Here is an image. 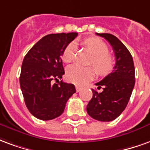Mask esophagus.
Segmentation results:
<instances>
[{
    "label": "esophagus",
    "instance_id": "34e87169",
    "mask_svg": "<svg viewBox=\"0 0 150 150\" xmlns=\"http://www.w3.org/2000/svg\"><path fill=\"white\" fill-rule=\"evenodd\" d=\"M81 90V87H80V86H76V91L78 93Z\"/></svg>",
    "mask_w": 150,
    "mask_h": 150
}]
</instances>
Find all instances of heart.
Here are the masks:
<instances>
[{"label": "heart", "mask_w": 150, "mask_h": 150, "mask_svg": "<svg viewBox=\"0 0 150 150\" xmlns=\"http://www.w3.org/2000/svg\"><path fill=\"white\" fill-rule=\"evenodd\" d=\"M83 45L90 52L91 64L93 65L98 74L105 75L110 74L114 67V60L109 52L107 45L97 38H88L83 41ZM76 45L70 43L64 48L62 52V60L69 63L74 59ZM95 75L94 69L91 67H83L79 64H72L67 69V79L76 85H84L91 80Z\"/></svg>", "instance_id": "1"}]
</instances>
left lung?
Instances as JSON below:
<instances>
[{"label": "left lung", "instance_id": "1", "mask_svg": "<svg viewBox=\"0 0 150 150\" xmlns=\"http://www.w3.org/2000/svg\"><path fill=\"white\" fill-rule=\"evenodd\" d=\"M96 34L111 45L116 64L112 73L96 83L98 89L103 87L102 91L92 89L93 98L86 110L95 120L111 121L121 115L129 100L135 84V69L132 55L118 38L110 33Z\"/></svg>", "mask_w": 150, "mask_h": 150}]
</instances>
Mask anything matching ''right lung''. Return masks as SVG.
Instances as JSON below:
<instances>
[{
  "label": "right lung",
  "instance_id": "1",
  "mask_svg": "<svg viewBox=\"0 0 150 150\" xmlns=\"http://www.w3.org/2000/svg\"><path fill=\"white\" fill-rule=\"evenodd\" d=\"M77 33L45 36L32 47L23 60L20 75L26 107L32 115L42 120H52L64 112L65 104L76 88L73 84L58 81L64 74L62 56L64 48Z\"/></svg>",
  "mask_w": 150,
  "mask_h": 150
}]
</instances>
